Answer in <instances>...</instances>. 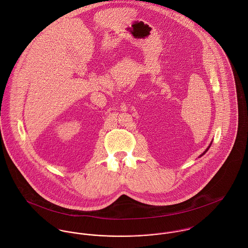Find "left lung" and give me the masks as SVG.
I'll return each instance as SVG.
<instances>
[{
  "label": "left lung",
  "mask_w": 248,
  "mask_h": 248,
  "mask_svg": "<svg viewBox=\"0 0 248 248\" xmlns=\"http://www.w3.org/2000/svg\"><path fill=\"white\" fill-rule=\"evenodd\" d=\"M206 151H207V150H206ZM206 151H205V152H206ZM205 152H204V153H205Z\"/></svg>",
  "instance_id": "8db88e82"
}]
</instances>
